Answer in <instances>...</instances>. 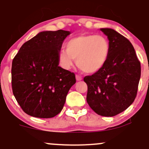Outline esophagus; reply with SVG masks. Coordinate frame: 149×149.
Segmentation results:
<instances>
[{"instance_id": "1", "label": "esophagus", "mask_w": 149, "mask_h": 149, "mask_svg": "<svg viewBox=\"0 0 149 149\" xmlns=\"http://www.w3.org/2000/svg\"><path fill=\"white\" fill-rule=\"evenodd\" d=\"M76 78L78 81H80V80H81L82 79H83V78H82V77L79 76V75H76Z\"/></svg>"}]
</instances>
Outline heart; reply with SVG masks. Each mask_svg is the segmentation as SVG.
Here are the masks:
<instances>
[{
  "label": "heart",
  "instance_id": "b5f03b06",
  "mask_svg": "<svg viewBox=\"0 0 149 149\" xmlns=\"http://www.w3.org/2000/svg\"><path fill=\"white\" fill-rule=\"evenodd\" d=\"M110 43L104 36L80 35L66 42V51L59 52V58L65 69H71L73 60L86 73L100 71L107 64L110 54Z\"/></svg>",
  "mask_w": 149,
  "mask_h": 149
}]
</instances>
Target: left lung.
Returning <instances> with one entry per match:
<instances>
[{
  "label": "left lung",
  "instance_id": "8db88e82",
  "mask_svg": "<svg viewBox=\"0 0 149 149\" xmlns=\"http://www.w3.org/2000/svg\"><path fill=\"white\" fill-rule=\"evenodd\" d=\"M108 37L110 54L98 72L87 76V102L98 115L112 117L127 109L137 93L141 64L128 39L112 29H100Z\"/></svg>",
  "mask_w": 149,
  "mask_h": 149
}]
</instances>
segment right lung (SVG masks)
<instances>
[{
    "label": "right lung",
    "instance_id": "add662e5",
    "mask_svg": "<svg viewBox=\"0 0 149 149\" xmlns=\"http://www.w3.org/2000/svg\"><path fill=\"white\" fill-rule=\"evenodd\" d=\"M70 31H42L20 47L12 64V88L22 110L31 116L53 118L61 111L73 73L59 66V54Z\"/></svg>",
    "mask_w": 149,
    "mask_h": 149
}]
</instances>
